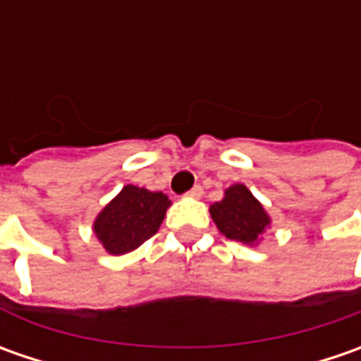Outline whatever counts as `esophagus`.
Returning a JSON list of instances; mask_svg holds the SVG:
<instances>
[{
	"label": "esophagus",
	"mask_w": 361,
	"mask_h": 361,
	"mask_svg": "<svg viewBox=\"0 0 361 361\" xmlns=\"http://www.w3.org/2000/svg\"><path fill=\"white\" fill-rule=\"evenodd\" d=\"M187 195H188V197H192V199H201V197H202V187H199V185H197V187L190 188Z\"/></svg>",
	"instance_id": "34e87169"
}]
</instances>
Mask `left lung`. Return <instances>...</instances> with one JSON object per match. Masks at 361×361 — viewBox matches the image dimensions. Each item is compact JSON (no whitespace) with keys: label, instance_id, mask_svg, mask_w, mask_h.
<instances>
[{"label":"left lung","instance_id":"left-lung-1","mask_svg":"<svg viewBox=\"0 0 361 361\" xmlns=\"http://www.w3.org/2000/svg\"><path fill=\"white\" fill-rule=\"evenodd\" d=\"M209 213L215 221L216 229L227 239L255 247L263 239V233L271 227L269 213L253 197L249 188L237 183L225 188V195L219 202L209 207Z\"/></svg>","mask_w":361,"mask_h":361}]
</instances>
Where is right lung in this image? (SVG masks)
Instances as JSON below:
<instances>
[{
  "label": "right lung",
  "mask_w": 361,
  "mask_h": 361,
  "mask_svg": "<svg viewBox=\"0 0 361 361\" xmlns=\"http://www.w3.org/2000/svg\"><path fill=\"white\" fill-rule=\"evenodd\" d=\"M169 207L164 192L126 185L98 213L92 231L108 255H126L160 229Z\"/></svg>",
  "instance_id": "add662e5"
}]
</instances>
